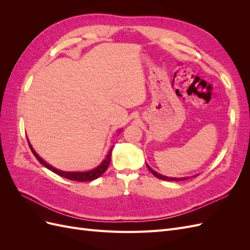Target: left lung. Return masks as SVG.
Instances as JSON below:
<instances>
[{
  "label": "left lung",
  "mask_w": 250,
  "mask_h": 250,
  "mask_svg": "<svg viewBox=\"0 0 250 250\" xmlns=\"http://www.w3.org/2000/svg\"><path fill=\"white\" fill-rule=\"evenodd\" d=\"M147 165V164H146ZM147 168L149 169V171L153 174V175L155 176V177H157V178H160V179H162V180H171V181H179V180H186V179H188V178H173V177H167V176H163V175H161V174H158V173H156L154 170H152L151 169L149 166L147 165Z\"/></svg>",
  "instance_id": "obj_1"
}]
</instances>
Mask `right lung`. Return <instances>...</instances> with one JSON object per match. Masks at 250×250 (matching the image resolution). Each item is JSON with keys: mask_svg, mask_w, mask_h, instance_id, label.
<instances>
[{"mask_svg": "<svg viewBox=\"0 0 250 250\" xmlns=\"http://www.w3.org/2000/svg\"><path fill=\"white\" fill-rule=\"evenodd\" d=\"M29 146H30V149H31V151H32V153L34 154V156L37 158V161H39L42 166H44V167L48 168L52 172L56 173L59 176H62L64 178H67L70 180H75V181H92L94 179H97L98 177H100L102 174L107 170L110 160H111V149H110L106 158H105V160L101 163L100 166H98V167L95 168L94 170H90L87 172H63V171L58 170V169H55L54 167H52V166H50L49 164L44 162L42 158L40 157L39 154L35 152L32 146L30 145V143H29Z\"/></svg>", "mask_w": 250, "mask_h": 250, "instance_id": "right-lung-1", "label": "right lung"}]
</instances>
